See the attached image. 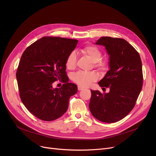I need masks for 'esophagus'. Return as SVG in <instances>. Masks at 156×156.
<instances>
[{"mask_svg": "<svg viewBox=\"0 0 156 156\" xmlns=\"http://www.w3.org/2000/svg\"><path fill=\"white\" fill-rule=\"evenodd\" d=\"M78 90H83V88L82 87L78 85Z\"/></svg>", "mask_w": 156, "mask_h": 156, "instance_id": "34e87169", "label": "esophagus"}]
</instances>
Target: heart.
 I'll list each match as a JSON object with an SVG mask.
<instances>
[{
  "label": "heart",
  "mask_w": 156,
  "mask_h": 156,
  "mask_svg": "<svg viewBox=\"0 0 156 156\" xmlns=\"http://www.w3.org/2000/svg\"><path fill=\"white\" fill-rule=\"evenodd\" d=\"M81 52L94 62L95 67L100 69L104 68L105 62L101 60L102 52L99 48L94 45H87L81 49ZM76 55L74 52H71L66 61V66L68 69H73L76 66ZM97 79V76L94 72H78L73 76V80L81 87H87Z\"/></svg>",
  "instance_id": "b5f03b06"
}]
</instances>
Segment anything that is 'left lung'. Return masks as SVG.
I'll list each match as a JSON object with an SVG mask.
<instances>
[{
	"label": "left lung",
	"mask_w": 156,
	"mask_h": 156,
	"mask_svg": "<svg viewBox=\"0 0 156 156\" xmlns=\"http://www.w3.org/2000/svg\"><path fill=\"white\" fill-rule=\"evenodd\" d=\"M95 44L104 46L109 55V70L98 83L109 88V92L91 90L89 108L94 118L111 123L124 118L134 108L143 84L142 61L135 48L122 38L103 37Z\"/></svg>",
	"instance_id": "left-lung-1"
}]
</instances>
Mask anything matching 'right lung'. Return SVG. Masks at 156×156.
I'll use <instances>...</instances> for the list:
<instances>
[{
    "instance_id": "right-lung-1",
    "label": "right lung",
    "mask_w": 156,
    "mask_h": 156,
    "mask_svg": "<svg viewBox=\"0 0 156 156\" xmlns=\"http://www.w3.org/2000/svg\"><path fill=\"white\" fill-rule=\"evenodd\" d=\"M78 42L44 37L23 53L16 72L20 95L27 109L38 119L51 121L62 116L70 97L77 92L76 85L68 82L66 61ZM57 79L65 84L54 89L52 84Z\"/></svg>"
}]
</instances>
